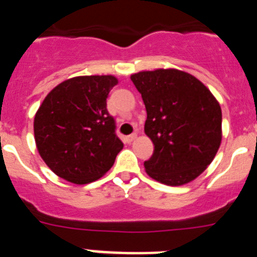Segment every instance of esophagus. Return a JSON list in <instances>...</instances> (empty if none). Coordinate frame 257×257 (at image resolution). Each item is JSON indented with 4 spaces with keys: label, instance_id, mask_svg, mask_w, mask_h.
<instances>
[{
    "label": "esophagus",
    "instance_id": "34e87169",
    "mask_svg": "<svg viewBox=\"0 0 257 257\" xmlns=\"http://www.w3.org/2000/svg\"><path fill=\"white\" fill-rule=\"evenodd\" d=\"M136 136H138V135H136V134H131V135H128V136H127V138H126L127 143H133L134 140L136 139Z\"/></svg>",
    "mask_w": 257,
    "mask_h": 257
}]
</instances>
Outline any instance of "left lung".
Segmentation results:
<instances>
[{"mask_svg": "<svg viewBox=\"0 0 257 257\" xmlns=\"http://www.w3.org/2000/svg\"><path fill=\"white\" fill-rule=\"evenodd\" d=\"M147 109L144 131L154 144L147 174L179 187L197 179L221 144V108L212 92L183 70H142L131 74Z\"/></svg>", "mask_w": 257, "mask_h": 257, "instance_id": "left-lung-1", "label": "left lung"}]
</instances>
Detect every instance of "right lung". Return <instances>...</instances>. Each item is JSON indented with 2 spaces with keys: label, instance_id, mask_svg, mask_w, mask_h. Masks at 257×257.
Wrapping results in <instances>:
<instances>
[{
  "label": "right lung",
  "instance_id": "obj_1",
  "mask_svg": "<svg viewBox=\"0 0 257 257\" xmlns=\"http://www.w3.org/2000/svg\"><path fill=\"white\" fill-rule=\"evenodd\" d=\"M114 76L65 79L47 94L35 115L36 147L59 178L74 184L100 179L113 166L123 143L106 110Z\"/></svg>",
  "mask_w": 257,
  "mask_h": 257
}]
</instances>
